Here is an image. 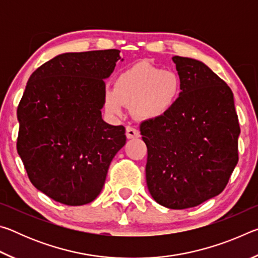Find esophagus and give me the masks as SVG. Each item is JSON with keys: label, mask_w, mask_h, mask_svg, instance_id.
Masks as SVG:
<instances>
[{"label": "esophagus", "mask_w": 258, "mask_h": 258, "mask_svg": "<svg viewBox=\"0 0 258 258\" xmlns=\"http://www.w3.org/2000/svg\"><path fill=\"white\" fill-rule=\"evenodd\" d=\"M126 137L127 139H135V138H139L140 137V132L134 127H131V126H127L126 127Z\"/></svg>", "instance_id": "1"}]
</instances>
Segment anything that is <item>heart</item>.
I'll return each instance as SVG.
<instances>
[{
	"instance_id": "heart-1",
	"label": "heart",
	"mask_w": 258,
	"mask_h": 258,
	"mask_svg": "<svg viewBox=\"0 0 258 258\" xmlns=\"http://www.w3.org/2000/svg\"><path fill=\"white\" fill-rule=\"evenodd\" d=\"M182 82L173 71L139 63L121 72L113 81V89L104 92V106L115 116L123 113L124 104H131L139 118L155 119L175 106Z\"/></svg>"
}]
</instances>
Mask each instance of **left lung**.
<instances>
[{
	"instance_id": "left-lung-1",
	"label": "left lung",
	"mask_w": 258,
	"mask_h": 258,
	"mask_svg": "<svg viewBox=\"0 0 258 258\" xmlns=\"http://www.w3.org/2000/svg\"><path fill=\"white\" fill-rule=\"evenodd\" d=\"M172 59L182 82L180 98L140 131L151 197L164 207L185 209L224 190L238 163L240 127L228 84L202 61Z\"/></svg>"
}]
</instances>
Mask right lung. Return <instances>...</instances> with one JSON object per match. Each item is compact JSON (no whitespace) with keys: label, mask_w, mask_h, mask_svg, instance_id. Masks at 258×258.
<instances>
[{"label":"right lung","mask_w":258,"mask_h":258,"mask_svg":"<svg viewBox=\"0 0 258 258\" xmlns=\"http://www.w3.org/2000/svg\"><path fill=\"white\" fill-rule=\"evenodd\" d=\"M119 50L68 52L43 63L17 109V150L33 185L68 206L98 197L109 165L126 143L124 126L102 119L104 81Z\"/></svg>","instance_id":"obj_1"}]
</instances>
